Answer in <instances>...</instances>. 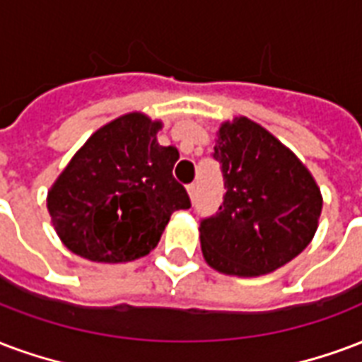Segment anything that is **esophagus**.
Listing matches in <instances>:
<instances>
[{
	"mask_svg": "<svg viewBox=\"0 0 362 362\" xmlns=\"http://www.w3.org/2000/svg\"><path fill=\"white\" fill-rule=\"evenodd\" d=\"M188 194L189 197H192V202H195V195H197V186H195V184H189Z\"/></svg>",
	"mask_w": 362,
	"mask_h": 362,
	"instance_id": "obj_1",
	"label": "esophagus"
}]
</instances>
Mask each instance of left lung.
Segmentation results:
<instances>
[{
	"label": "left lung",
	"mask_w": 362,
	"mask_h": 362,
	"mask_svg": "<svg viewBox=\"0 0 362 362\" xmlns=\"http://www.w3.org/2000/svg\"><path fill=\"white\" fill-rule=\"evenodd\" d=\"M215 157L224 199L199 222L209 267L232 276H261L296 259L313 240L322 211L317 182L301 160L245 117L218 128Z\"/></svg>",
	"instance_id": "8db88e82"
}]
</instances>
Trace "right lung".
Instances as JSON below:
<instances>
[{
  "label": "right lung",
  "mask_w": 362,
  "mask_h": 362,
  "mask_svg": "<svg viewBox=\"0 0 362 362\" xmlns=\"http://www.w3.org/2000/svg\"><path fill=\"white\" fill-rule=\"evenodd\" d=\"M160 122L122 115L80 147L47 194L61 242L93 263H127L159 243L170 215L189 209L173 176L178 149L159 146Z\"/></svg>",
  "instance_id": "1"
}]
</instances>
